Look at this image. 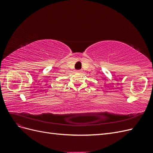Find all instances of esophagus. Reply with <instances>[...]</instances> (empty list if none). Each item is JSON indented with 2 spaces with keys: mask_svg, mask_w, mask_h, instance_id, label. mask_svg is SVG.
I'll return each mask as SVG.
<instances>
[{
  "mask_svg": "<svg viewBox=\"0 0 153 153\" xmlns=\"http://www.w3.org/2000/svg\"><path fill=\"white\" fill-rule=\"evenodd\" d=\"M75 73H82V70H76Z\"/></svg>",
  "mask_w": 153,
  "mask_h": 153,
  "instance_id": "1",
  "label": "esophagus"
}]
</instances>
